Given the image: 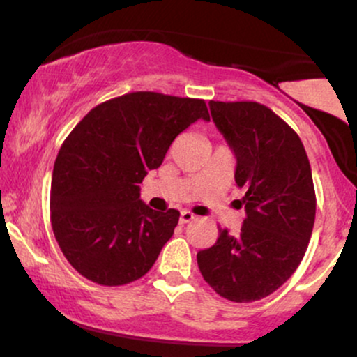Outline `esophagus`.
I'll return each mask as SVG.
<instances>
[{
  "mask_svg": "<svg viewBox=\"0 0 357 357\" xmlns=\"http://www.w3.org/2000/svg\"><path fill=\"white\" fill-rule=\"evenodd\" d=\"M195 218H196V216L192 215L191 211H181V216H179V223L186 225V223H190V221H192Z\"/></svg>",
  "mask_w": 357,
  "mask_h": 357,
  "instance_id": "obj_1",
  "label": "esophagus"
}]
</instances>
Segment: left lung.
<instances>
[{"instance_id": "obj_1", "label": "left lung", "mask_w": 357, "mask_h": 357, "mask_svg": "<svg viewBox=\"0 0 357 357\" xmlns=\"http://www.w3.org/2000/svg\"><path fill=\"white\" fill-rule=\"evenodd\" d=\"M213 122L236 158V199L247 218L198 252L204 280L231 302L273 294L292 277L312 235L315 191L309 158L296 130L258 102H210Z\"/></svg>"}]
</instances>
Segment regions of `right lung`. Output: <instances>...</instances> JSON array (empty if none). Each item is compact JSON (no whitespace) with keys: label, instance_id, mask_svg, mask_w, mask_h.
<instances>
[{"label":"right lung","instance_id":"obj_1","mask_svg":"<svg viewBox=\"0 0 357 357\" xmlns=\"http://www.w3.org/2000/svg\"><path fill=\"white\" fill-rule=\"evenodd\" d=\"M198 119L210 121L202 99L132 92L102 102L68 134L53 166L50 220L80 275L116 287L149 272L179 211L151 210L139 183Z\"/></svg>","mask_w":357,"mask_h":357}]
</instances>
